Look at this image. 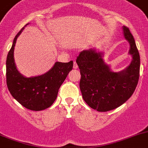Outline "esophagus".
Returning a JSON list of instances; mask_svg holds the SVG:
<instances>
[{
	"mask_svg": "<svg viewBox=\"0 0 148 148\" xmlns=\"http://www.w3.org/2000/svg\"><path fill=\"white\" fill-rule=\"evenodd\" d=\"M73 67H74V69H78V64H77L76 62H74V65H73Z\"/></svg>",
	"mask_w": 148,
	"mask_h": 148,
	"instance_id": "34e87169",
	"label": "esophagus"
}]
</instances>
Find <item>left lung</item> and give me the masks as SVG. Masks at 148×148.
Masks as SVG:
<instances>
[{
	"label": "left lung",
	"mask_w": 148,
	"mask_h": 148,
	"mask_svg": "<svg viewBox=\"0 0 148 148\" xmlns=\"http://www.w3.org/2000/svg\"><path fill=\"white\" fill-rule=\"evenodd\" d=\"M125 39L129 42L131 64L120 72H113L104 62L103 53L84 50L77 57L81 78L80 89L89 106L98 112H108L123 105L137 86L140 57L134 38L128 28L123 27Z\"/></svg>",
	"instance_id": "left-lung-1"
}]
</instances>
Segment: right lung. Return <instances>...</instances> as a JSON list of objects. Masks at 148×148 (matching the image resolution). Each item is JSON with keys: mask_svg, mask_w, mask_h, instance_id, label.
<instances>
[{"mask_svg": "<svg viewBox=\"0 0 148 148\" xmlns=\"http://www.w3.org/2000/svg\"><path fill=\"white\" fill-rule=\"evenodd\" d=\"M15 36L6 58V84L12 97L25 108L42 111L51 106L57 97L58 92L68 73L73 70V62H56L52 68L41 75L24 76L17 70L14 59L17 39L27 25Z\"/></svg>", "mask_w": 148, "mask_h": 148, "instance_id": "1", "label": "right lung"}]
</instances>
